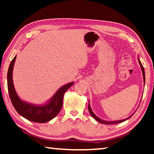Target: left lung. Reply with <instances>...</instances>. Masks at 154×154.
<instances>
[{"label": "left lung", "instance_id": "obj_1", "mask_svg": "<svg viewBox=\"0 0 154 154\" xmlns=\"http://www.w3.org/2000/svg\"><path fill=\"white\" fill-rule=\"evenodd\" d=\"M138 60H139V62L140 64V66L141 67V70H142V72H143V81H144V83L145 82V71H144V68H143V65L141 64V62L139 60V59H138ZM88 110H89V112L91 114V116H92L96 120H97L99 123H101V124H118V123H121V122H123L124 121H126V119H129L131 118V117L133 116V114L132 115V116H130L128 118H126V119H122V120H117V121H105V120H103V119H100L99 118H98L97 116H96V115L93 113V111H92V109L90 107V102H89V105H88Z\"/></svg>", "mask_w": 154, "mask_h": 154}]
</instances>
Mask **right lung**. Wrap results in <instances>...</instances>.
I'll return each mask as SVG.
<instances>
[{
	"instance_id": "obj_1",
	"label": "right lung",
	"mask_w": 154,
	"mask_h": 154,
	"mask_svg": "<svg viewBox=\"0 0 154 154\" xmlns=\"http://www.w3.org/2000/svg\"><path fill=\"white\" fill-rule=\"evenodd\" d=\"M16 59L15 56L9 65L7 72V87L11 101L14 108L20 116L28 120L38 123H45L58 114L62 106L64 94L66 91L73 85V82L61 87L57 91L48 103L43 105H35L22 101L15 92L14 82H13L12 72L14 63Z\"/></svg>"
}]
</instances>
